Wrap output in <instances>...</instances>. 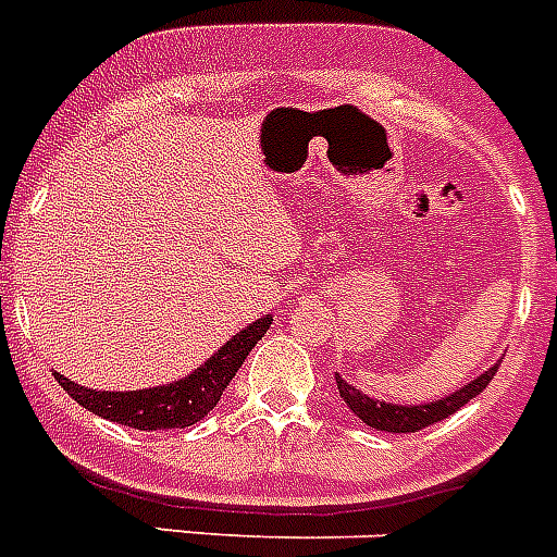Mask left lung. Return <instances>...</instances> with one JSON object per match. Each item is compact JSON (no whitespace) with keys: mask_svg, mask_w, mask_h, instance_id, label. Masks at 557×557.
<instances>
[{"mask_svg":"<svg viewBox=\"0 0 557 557\" xmlns=\"http://www.w3.org/2000/svg\"><path fill=\"white\" fill-rule=\"evenodd\" d=\"M498 366H493L490 371H484L479 380H473L470 385H465L456 394L445 396L438 401H428V405H416V408H401V405H385V401H376L371 396L359 394L357 387L348 385V382L336 373V387H339V396L350 408V413H357L368 428L373 430H387V433H416V430H424L430 424L442 422L447 416H453L459 408H465L467 401L479 396L484 387L493 382Z\"/></svg>","mask_w":557,"mask_h":557,"instance_id":"left-lung-1","label":"left lung"}]
</instances>
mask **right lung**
Here are the masks:
<instances>
[{"label": "right lung", "instance_id": "right-lung-1", "mask_svg": "<svg viewBox=\"0 0 557 557\" xmlns=\"http://www.w3.org/2000/svg\"><path fill=\"white\" fill-rule=\"evenodd\" d=\"M269 325L271 317L257 320L255 325L240 331L232 343L223 345L212 359H207V366L189 373L186 380L175 382V385L152 387V391H133V394H115V391L107 394V391H87V387L76 385V382L64 380L62 373H55V382L82 408L101 416V419H110L115 424H127V428L135 430L191 428L221 401L232 376L240 371V366L249 357V350L263 339Z\"/></svg>", "mask_w": 557, "mask_h": 557}]
</instances>
